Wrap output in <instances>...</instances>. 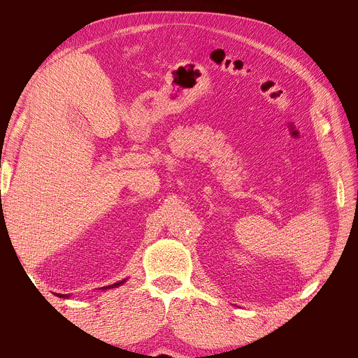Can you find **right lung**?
<instances>
[{
	"label": "right lung",
	"mask_w": 358,
	"mask_h": 358,
	"mask_svg": "<svg viewBox=\"0 0 358 358\" xmlns=\"http://www.w3.org/2000/svg\"><path fill=\"white\" fill-rule=\"evenodd\" d=\"M127 279H124V280H121V282H116V284H112V285H107V287H103V289H110V288H116V287H119V285H122L124 282H125ZM58 297H61V299H69L70 296L69 294H58Z\"/></svg>",
	"instance_id": "obj_1"
}]
</instances>
